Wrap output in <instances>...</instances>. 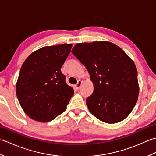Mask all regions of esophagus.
I'll return each mask as SVG.
<instances>
[{
	"label": "esophagus",
	"mask_w": 156,
	"mask_h": 156,
	"mask_svg": "<svg viewBox=\"0 0 156 156\" xmlns=\"http://www.w3.org/2000/svg\"><path fill=\"white\" fill-rule=\"evenodd\" d=\"M82 80H79L78 81V83L75 85V87L76 88V89H79V88H80L81 85H82Z\"/></svg>",
	"instance_id": "1"
}]
</instances>
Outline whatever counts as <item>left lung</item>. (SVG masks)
Masks as SVG:
<instances>
[{"mask_svg": "<svg viewBox=\"0 0 156 156\" xmlns=\"http://www.w3.org/2000/svg\"><path fill=\"white\" fill-rule=\"evenodd\" d=\"M72 53L90 76L94 92L87 98L91 113L107 123L127 117L139 95L137 70L122 49L108 41L77 44Z\"/></svg>", "mask_w": 156, "mask_h": 156, "instance_id": "8db88e82", "label": "left lung"}]
</instances>
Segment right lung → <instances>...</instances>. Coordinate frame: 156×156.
<instances>
[{
    "mask_svg": "<svg viewBox=\"0 0 156 156\" xmlns=\"http://www.w3.org/2000/svg\"><path fill=\"white\" fill-rule=\"evenodd\" d=\"M72 44L46 46L33 52L23 63L16 94L29 117L48 122L64 112L74 92L65 81L61 68Z\"/></svg>",
    "mask_w": 156,
    "mask_h": 156,
    "instance_id": "right-lung-1",
    "label": "right lung"
}]
</instances>
